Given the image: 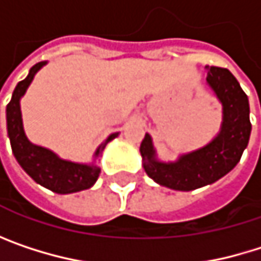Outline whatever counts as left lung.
Returning a JSON list of instances; mask_svg holds the SVG:
<instances>
[{
	"mask_svg": "<svg viewBox=\"0 0 261 261\" xmlns=\"http://www.w3.org/2000/svg\"><path fill=\"white\" fill-rule=\"evenodd\" d=\"M207 84L222 104L221 131L210 143L169 163L157 160L149 134H145L140 143L145 172L165 187L189 192L218 181L239 163L248 146L249 102L239 81L225 68L207 66Z\"/></svg>",
	"mask_w": 261,
	"mask_h": 261,
	"instance_id": "8db88e82",
	"label": "left lung"
}]
</instances>
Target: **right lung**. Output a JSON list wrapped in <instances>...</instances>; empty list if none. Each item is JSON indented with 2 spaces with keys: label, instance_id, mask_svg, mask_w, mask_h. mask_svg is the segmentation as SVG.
I'll list each match as a JSON object with an SVG mask.
<instances>
[{
  "label": "right lung",
  "instance_id": "right-lung-1",
  "mask_svg": "<svg viewBox=\"0 0 261 261\" xmlns=\"http://www.w3.org/2000/svg\"><path fill=\"white\" fill-rule=\"evenodd\" d=\"M46 62L36 63L25 80L19 81L13 90L12 99L6 109L7 118V133L12 145V151L15 159L21 165V168L27 174L39 182L40 186L56 192V193H74L84 189L92 187L99 177L101 169L96 165H84V163H74L69 160L60 159L51 149L31 143L25 136L24 125H22V115H21V98L24 96L30 83L33 81L36 72L45 66ZM118 133L110 134L104 143L98 146L95 151V157L101 155L106 145L113 140Z\"/></svg>",
  "mask_w": 261,
  "mask_h": 261
}]
</instances>
